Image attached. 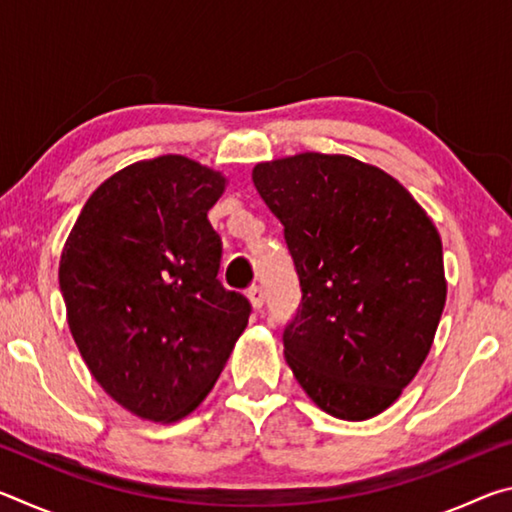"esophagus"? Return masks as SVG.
<instances>
[{
  "label": "esophagus",
  "mask_w": 512,
  "mask_h": 512,
  "mask_svg": "<svg viewBox=\"0 0 512 512\" xmlns=\"http://www.w3.org/2000/svg\"><path fill=\"white\" fill-rule=\"evenodd\" d=\"M248 298H250V302H253L255 309L264 307V289L257 287V284H255V287L248 289Z\"/></svg>",
  "instance_id": "obj_1"
}]
</instances>
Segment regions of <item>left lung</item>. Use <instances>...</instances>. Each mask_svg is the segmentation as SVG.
Listing matches in <instances>:
<instances>
[{
    "label": "left lung",
    "mask_w": 512,
    "mask_h": 512,
    "mask_svg": "<svg viewBox=\"0 0 512 512\" xmlns=\"http://www.w3.org/2000/svg\"><path fill=\"white\" fill-rule=\"evenodd\" d=\"M253 183L300 280L282 332L289 368L329 415L368 420L415 377L443 316L436 225L395 178L348 155L262 162Z\"/></svg>",
    "instance_id": "left-lung-1"
}]
</instances>
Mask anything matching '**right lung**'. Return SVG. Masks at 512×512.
<instances>
[{
  "mask_svg": "<svg viewBox=\"0 0 512 512\" xmlns=\"http://www.w3.org/2000/svg\"><path fill=\"white\" fill-rule=\"evenodd\" d=\"M225 178L183 155L110 176L60 255L67 323L103 391L140 418L192 413L253 307L221 284V237L207 221Z\"/></svg>",
  "mask_w": 512,
  "mask_h": 512,
  "instance_id": "obj_1",
  "label": "right lung"
}]
</instances>
